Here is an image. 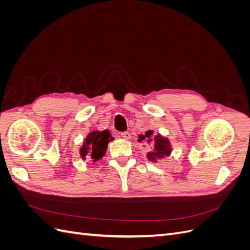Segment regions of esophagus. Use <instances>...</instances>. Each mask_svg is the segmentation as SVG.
Here are the masks:
<instances>
[{
	"label": "esophagus",
	"mask_w": 250,
	"mask_h": 250,
	"mask_svg": "<svg viewBox=\"0 0 250 250\" xmlns=\"http://www.w3.org/2000/svg\"><path fill=\"white\" fill-rule=\"evenodd\" d=\"M121 137H122L125 140H129L131 138V135L128 131H124V132H121Z\"/></svg>",
	"instance_id": "34e87169"
}]
</instances>
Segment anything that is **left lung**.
Instances as JSON below:
<instances>
[{
  "label": "left lung",
  "mask_w": 250,
  "mask_h": 250,
  "mask_svg": "<svg viewBox=\"0 0 250 250\" xmlns=\"http://www.w3.org/2000/svg\"><path fill=\"white\" fill-rule=\"evenodd\" d=\"M138 141H146L149 145L154 144L153 151H151V152L147 154V158L150 162H157L165 156H169L171 153L170 141L168 139L163 138L161 134H157L153 137L152 130L146 131L145 134H140Z\"/></svg>",
  "instance_id": "left-lung-1"
}]
</instances>
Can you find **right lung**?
Instances as JSON below:
<instances>
[{"mask_svg":"<svg viewBox=\"0 0 250 250\" xmlns=\"http://www.w3.org/2000/svg\"><path fill=\"white\" fill-rule=\"evenodd\" d=\"M113 140L108 130L92 131L87 134L80 148V155L83 160H92L94 163L101 160L106 153L108 143Z\"/></svg>","mask_w":250,"mask_h":250,"instance_id":"right-lung-1","label":"right lung"}]
</instances>
